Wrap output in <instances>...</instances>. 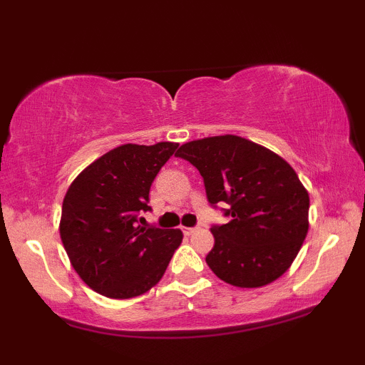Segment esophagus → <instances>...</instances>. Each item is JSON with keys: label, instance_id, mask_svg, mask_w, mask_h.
Listing matches in <instances>:
<instances>
[{"label": "esophagus", "instance_id": "1", "mask_svg": "<svg viewBox=\"0 0 365 365\" xmlns=\"http://www.w3.org/2000/svg\"><path fill=\"white\" fill-rule=\"evenodd\" d=\"M199 227H182V232L186 234V236H191V234H194L197 231Z\"/></svg>", "mask_w": 365, "mask_h": 365}]
</instances>
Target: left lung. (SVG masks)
<instances>
[{"instance_id":"1","label":"left lung","mask_w":365,"mask_h":365,"mask_svg":"<svg viewBox=\"0 0 365 365\" xmlns=\"http://www.w3.org/2000/svg\"><path fill=\"white\" fill-rule=\"evenodd\" d=\"M211 204L232 219L211 227L207 266L236 287H262L291 267L309 231V192L286 159L246 138L224 134L182 144Z\"/></svg>"}]
</instances>
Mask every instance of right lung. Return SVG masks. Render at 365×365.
<instances>
[{
    "instance_id": "right-lung-1",
    "label": "right lung",
    "mask_w": 365,
    "mask_h": 365,
    "mask_svg": "<svg viewBox=\"0 0 365 365\" xmlns=\"http://www.w3.org/2000/svg\"><path fill=\"white\" fill-rule=\"evenodd\" d=\"M179 144H121L74 178L63 199L59 236L69 262L109 299L146 294L161 281L182 242L181 229L139 226L149 189Z\"/></svg>"
}]
</instances>
